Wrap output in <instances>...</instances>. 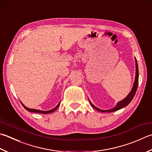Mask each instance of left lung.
I'll use <instances>...</instances> for the list:
<instances>
[{"mask_svg": "<svg viewBox=\"0 0 152 152\" xmlns=\"http://www.w3.org/2000/svg\"><path fill=\"white\" fill-rule=\"evenodd\" d=\"M135 63H136V74H135V80L134 82V84L132 86V88L131 91H130V93L129 95L123 99V100L118 102L117 105H116L113 108H111L110 109L107 110H103V109H100L99 108H97V107L95 106L93 103H92L90 99H89V102H90V105L93 108H94L97 111H99V112H102V113H111V112H114L116 111H118L122 108H124V107L127 106L131 102V101L132 100L133 97H134L135 94L136 92V90H137V88H138V77H139V73H138V62L137 61H136V58L135 57Z\"/></svg>", "mask_w": 152, "mask_h": 152, "instance_id": "8db88e82", "label": "left lung"}]
</instances>
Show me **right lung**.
Masks as SVG:
<instances>
[{"label":"right lung","mask_w":152,"mask_h":152,"mask_svg":"<svg viewBox=\"0 0 152 152\" xmlns=\"http://www.w3.org/2000/svg\"><path fill=\"white\" fill-rule=\"evenodd\" d=\"M60 103L61 102L58 103V104L57 105H56L55 108H53L52 109L50 110H49V111H41V110H38V109H30V108H28L26 107L23 105V104L21 102V103H22V105L23 106V107H24L27 111H28L29 112H33V113H41V114H49V113H51L54 112L55 111H56V109H57V108L58 107L59 105H60Z\"/></svg>","instance_id":"obj_1"}]
</instances>
